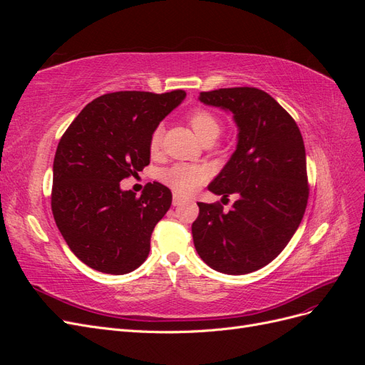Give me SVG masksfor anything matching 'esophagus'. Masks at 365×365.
I'll use <instances>...</instances> for the list:
<instances>
[{
  "label": "esophagus",
  "instance_id": "34e87169",
  "mask_svg": "<svg viewBox=\"0 0 365 365\" xmlns=\"http://www.w3.org/2000/svg\"><path fill=\"white\" fill-rule=\"evenodd\" d=\"M182 202H184V200H182V197H181L180 195H173V200H172L173 207H178V205H181Z\"/></svg>",
  "mask_w": 365,
  "mask_h": 365
}]
</instances>
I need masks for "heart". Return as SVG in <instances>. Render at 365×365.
Segmentation results:
<instances>
[{
	"label": "heart",
	"instance_id": "heart-1",
	"mask_svg": "<svg viewBox=\"0 0 365 365\" xmlns=\"http://www.w3.org/2000/svg\"><path fill=\"white\" fill-rule=\"evenodd\" d=\"M189 121L195 130L196 137L201 143L207 140H216L220 134V121L207 109H195L189 115ZM163 137V128L158 126L153 129L149 138V149L152 153H155L160 149ZM205 178V172L202 168L190 164H175L172 168L161 170L160 180L173 192L180 195H190L197 187L202 184Z\"/></svg>",
	"mask_w": 365,
	"mask_h": 365
}]
</instances>
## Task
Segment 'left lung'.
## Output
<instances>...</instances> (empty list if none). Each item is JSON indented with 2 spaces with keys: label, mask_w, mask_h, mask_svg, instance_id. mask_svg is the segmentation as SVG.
<instances>
[{
  "label": "left lung",
  "mask_w": 365,
  "mask_h": 365,
  "mask_svg": "<svg viewBox=\"0 0 365 365\" xmlns=\"http://www.w3.org/2000/svg\"><path fill=\"white\" fill-rule=\"evenodd\" d=\"M197 101L233 114L236 150L208 190L239 197L227 213L197 202L195 248L217 272L257 271L279 256L303 219L309 196L303 137L294 118L257 88H220Z\"/></svg>",
  "instance_id": "left-lung-1"
}]
</instances>
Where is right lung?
I'll list each match as a JSON object with an SVG mask.
<instances>
[{"mask_svg": "<svg viewBox=\"0 0 365 365\" xmlns=\"http://www.w3.org/2000/svg\"><path fill=\"white\" fill-rule=\"evenodd\" d=\"M185 93L118 91L88 103L62 135L53 163L51 210L70 250L88 267L121 275L137 269L168 213V187L148 184L140 197L120 181L150 163L149 138Z\"/></svg>", "mask_w": 365, "mask_h": 365, "instance_id": "right-lung-1", "label": "right lung"}]
</instances>
